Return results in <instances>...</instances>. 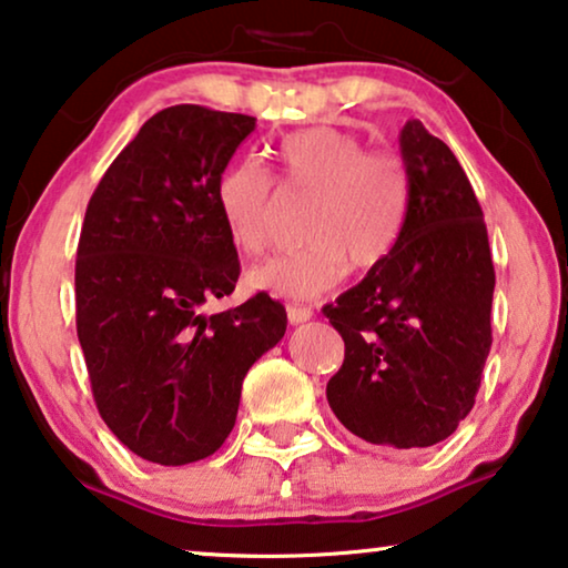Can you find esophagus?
<instances>
[{"label":"esophagus","instance_id":"34e87169","mask_svg":"<svg viewBox=\"0 0 568 568\" xmlns=\"http://www.w3.org/2000/svg\"><path fill=\"white\" fill-rule=\"evenodd\" d=\"M286 317H290L292 325L307 323L310 317H313V310L305 307V305H290V307H286Z\"/></svg>","mask_w":568,"mask_h":568}]
</instances>
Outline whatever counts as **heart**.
<instances>
[{"mask_svg": "<svg viewBox=\"0 0 568 568\" xmlns=\"http://www.w3.org/2000/svg\"><path fill=\"white\" fill-rule=\"evenodd\" d=\"M278 183L255 158L224 168L216 206L240 253L261 255L274 237L282 196L313 201L300 253L276 255L247 274V286L284 300H313L346 274L387 258L410 206V173L393 150H367L359 136L313 126L278 144Z\"/></svg>", "mask_w": 568, "mask_h": 568, "instance_id": "1", "label": "heart"}]
</instances>
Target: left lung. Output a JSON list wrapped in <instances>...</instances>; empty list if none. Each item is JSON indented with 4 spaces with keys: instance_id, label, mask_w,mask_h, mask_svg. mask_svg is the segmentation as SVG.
Wrapping results in <instances>:
<instances>
[{
    "instance_id": "left-lung-1",
    "label": "left lung",
    "mask_w": 568,
    "mask_h": 568,
    "mask_svg": "<svg viewBox=\"0 0 568 568\" xmlns=\"http://www.w3.org/2000/svg\"><path fill=\"white\" fill-rule=\"evenodd\" d=\"M410 206L393 251L323 315L344 338L325 395L369 445L432 447L470 414L491 348L494 261L453 150L422 121L400 131Z\"/></svg>"
}]
</instances>
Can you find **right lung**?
I'll use <instances>...</instances> for the list:
<instances>
[{"mask_svg": "<svg viewBox=\"0 0 568 568\" xmlns=\"http://www.w3.org/2000/svg\"><path fill=\"white\" fill-rule=\"evenodd\" d=\"M253 115L173 105L123 146L92 193L77 245V336L92 398L131 453L160 465L214 455L237 418L247 369L286 331L266 292H235L240 261L216 181Z\"/></svg>", "mask_w": 568, "mask_h": 568, "instance_id": "obj_1", "label": "right lung"}]
</instances>
